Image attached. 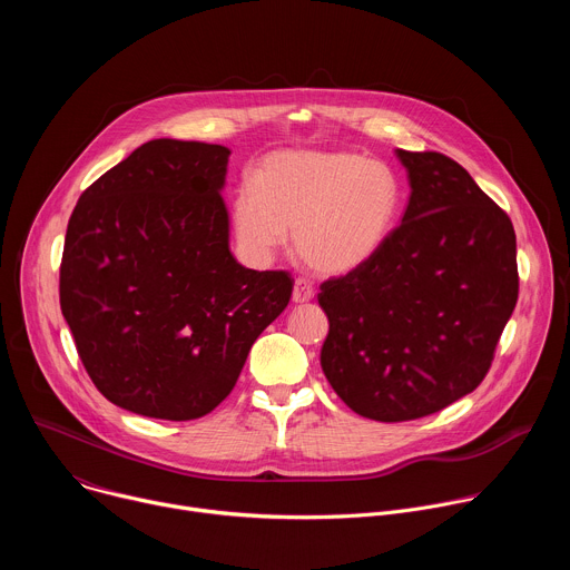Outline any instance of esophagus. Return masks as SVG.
<instances>
[{
  "label": "esophagus",
  "mask_w": 570,
  "mask_h": 570,
  "mask_svg": "<svg viewBox=\"0 0 570 570\" xmlns=\"http://www.w3.org/2000/svg\"><path fill=\"white\" fill-rule=\"evenodd\" d=\"M313 295H315V291H313L311 282H306V279H302V277L295 279V286H293V302H295V304L311 302Z\"/></svg>",
  "instance_id": "1"
}]
</instances>
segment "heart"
Masks as SVG:
<instances>
[{"mask_svg": "<svg viewBox=\"0 0 570 570\" xmlns=\"http://www.w3.org/2000/svg\"><path fill=\"white\" fill-rule=\"evenodd\" d=\"M401 212L394 174L350 150H279L240 187L232 223L243 248L271 257L295 232L299 262L317 275H350L390 240Z\"/></svg>", "mask_w": 570, "mask_h": 570, "instance_id": "obj_1", "label": "heart"}]
</instances>
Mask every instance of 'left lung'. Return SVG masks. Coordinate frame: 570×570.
I'll list each match as a JSON object with an SVG mask.
<instances>
[{"label": "left lung", "mask_w": 570, "mask_h": 570, "mask_svg": "<svg viewBox=\"0 0 570 570\" xmlns=\"http://www.w3.org/2000/svg\"><path fill=\"white\" fill-rule=\"evenodd\" d=\"M396 157L411 185L401 225L367 266L317 293L330 317L322 372L376 422L420 420L473 392L519 297L510 216L455 159Z\"/></svg>", "instance_id": "8db88e82"}]
</instances>
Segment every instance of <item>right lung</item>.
<instances>
[{
	"label": "right lung",
	"instance_id": "add662e5",
	"mask_svg": "<svg viewBox=\"0 0 570 570\" xmlns=\"http://www.w3.org/2000/svg\"><path fill=\"white\" fill-rule=\"evenodd\" d=\"M227 157L220 144L150 139L71 212L60 311L92 383L124 411L212 413L291 299L286 271L243 268L229 253Z\"/></svg>",
	"mask_w": 570,
	"mask_h": 570
}]
</instances>
